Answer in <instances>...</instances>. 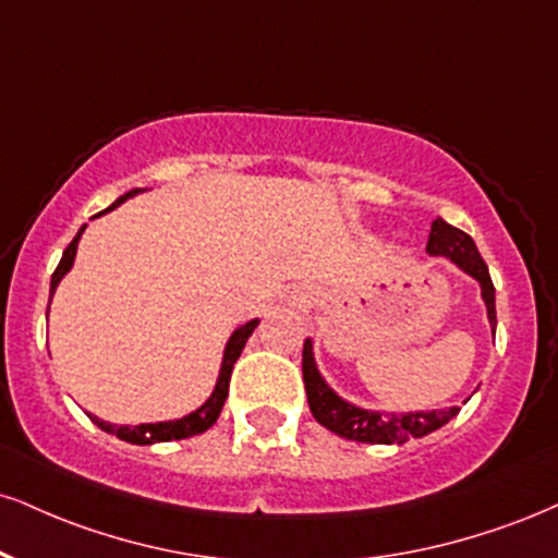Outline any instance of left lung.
I'll use <instances>...</instances> for the list:
<instances>
[{
  "instance_id": "left-lung-1",
  "label": "left lung",
  "mask_w": 558,
  "mask_h": 558,
  "mask_svg": "<svg viewBox=\"0 0 558 558\" xmlns=\"http://www.w3.org/2000/svg\"><path fill=\"white\" fill-rule=\"evenodd\" d=\"M426 252L432 257H447L452 259L460 270L473 275L481 283V296L486 301V312L492 327H496V301H494V283L492 275L483 257L475 250L473 239L468 236L460 228L445 223L441 218H436L432 223V233H428ZM301 368H304V387L308 408L312 415L319 421L322 426L330 428L338 436L353 441H366V445H405L408 439H421V436L436 432L454 415L460 413V408H445V411H418V413H402V415H389L379 411H364V408H355L351 402L332 392L327 387V381L322 379L314 364L312 353V340L304 343V359H301Z\"/></svg>"
}]
</instances>
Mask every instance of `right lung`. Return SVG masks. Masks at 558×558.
I'll return each mask as SVG.
<instances>
[{
  "label": "right lung",
  "mask_w": 558,
  "mask_h": 558,
  "mask_svg": "<svg viewBox=\"0 0 558 558\" xmlns=\"http://www.w3.org/2000/svg\"><path fill=\"white\" fill-rule=\"evenodd\" d=\"M140 190H132L122 194V197L113 203L109 210H113L117 205H122L126 197H132V194H137ZM106 213V210H104ZM100 215V213H98ZM85 226L80 228L77 236L70 241V246H66L64 254H62V262L57 265V270L51 275V293L57 291L59 280L64 278L66 272H70L72 262H75V254H77V241L83 236ZM259 322L252 319L246 322V325H241L236 332L231 335V340H228L226 345V353H223V364H220V377H218V385H215L213 395L207 398V402L203 408H197V411L184 415V418L179 421H166V424H140V426H113L109 421H100L98 415H90V421L96 424L98 428H104L106 434H117L119 439L130 441V445H156V441H171V439H186V436H194V434H203L210 428L215 421H218L220 411H223V402L228 398V381H231V372H233V364L239 361L241 351H244L246 340H250V335L254 332V327H257Z\"/></svg>",
  "instance_id": "1"
}]
</instances>
